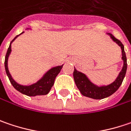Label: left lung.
<instances>
[{
	"label": "left lung",
	"mask_w": 131,
	"mask_h": 131,
	"mask_svg": "<svg viewBox=\"0 0 131 131\" xmlns=\"http://www.w3.org/2000/svg\"><path fill=\"white\" fill-rule=\"evenodd\" d=\"M106 34L121 48L122 50V60H123V66L116 80L108 85H96L91 82V80L85 74L77 71L75 67L73 74L76 85L80 90V93L86 97L94 100H102L108 97L115 93L122 85L127 71V58L123 44L111 33Z\"/></svg>",
	"instance_id": "obj_1"
}]
</instances>
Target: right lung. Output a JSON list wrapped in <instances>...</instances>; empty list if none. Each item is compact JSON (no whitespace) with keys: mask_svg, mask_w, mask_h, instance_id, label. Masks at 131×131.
Returning <instances> with one entry per match:
<instances>
[{"mask_svg":"<svg viewBox=\"0 0 131 131\" xmlns=\"http://www.w3.org/2000/svg\"><path fill=\"white\" fill-rule=\"evenodd\" d=\"M30 29H26V30ZM24 33L23 31L22 33H20L19 35H17L10 43L9 49L7 50L6 57H5V70H6V73L8 76L9 81L11 84L13 85V87L16 89L17 91H18L19 92H20L23 94L29 96H41V95H46L49 94L51 87L53 86L54 80L57 76L58 75V74L60 72L61 69H62L63 64L61 66H54L52 68L49 69L46 72H45V74H43L37 82H34L31 85H21L18 82H17L13 77H12L10 74L9 71V67H8V60L9 55L11 54L12 52V43L14 42V40L16 39L18 36H20V35H22Z\"/></svg>","mask_w":131,"mask_h":131,"instance_id":"add662e5","label":"right lung"}]
</instances>
